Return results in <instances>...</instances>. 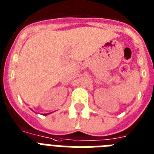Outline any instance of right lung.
<instances>
[{"label": "right lung", "mask_w": 154, "mask_h": 154, "mask_svg": "<svg viewBox=\"0 0 154 154\" xmlns=\"http://www.w3.org/2000/svg\"><path fill=\"white\" fill-rule=\"evenodd\" d=\"M46 114H47V113H46ZM46 114H45V115H46Z\"/></svg>", "instance_id": "obj_1"}]
</instances>
